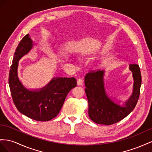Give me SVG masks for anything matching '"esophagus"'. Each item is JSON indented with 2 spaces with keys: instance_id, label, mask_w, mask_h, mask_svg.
Returning a JSON list of instances; mask_svg holds the SVG:
<instances>
[{
  "instance_id": "esophagus-1",
  "label": "esophagus",
  "mask_w": 152,
  "mask_h": 152,
  "mask_svg": "<svg viewBox=\"0 0 152 152\" xmlns=\"http://www.w3.org/2000/svg\"><path fill=\"white\" fill-rule=\"evenodd\" d=\"M83 81L82 79L79 78L77 80V85H83Z\"/></svg>"
}]
</instances>
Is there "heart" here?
Segmentation results:
<instances>
[{"label": "heart", "mask_w": 152, "mask_h": 152, "mask_svg": "<svg viewBox=\"0 0 152 152\" xmlns=\"http://www.w3.org/2000/svg\"><path fill=\"white\" fill-rule=\"evenodd\" d=\"M91 52H92V53H96L97 50H93V51H92Z\"/></svg>", "instance_id": "1"}]
</instances>
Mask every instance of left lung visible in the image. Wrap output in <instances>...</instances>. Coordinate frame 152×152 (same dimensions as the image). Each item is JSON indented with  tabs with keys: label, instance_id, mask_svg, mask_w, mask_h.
<instances>
[{
	"label": "left lung",
	"instance_id": "left-lung-1",
	"mask_svg": "<svg viewBox=\"0 0 152 152\" xmlns=\"http://www.w3.org/2000/svg\"><path fill=\"white\" fill-rule=\"evenodd\" d=\"M129 70L134 80L132 94L120 104L107 94L104 86L105 71L88 73L85 77V90L88 102V116L98 124L110 125L120 122L133 111L137 102L141 85L140 69L137 64H130Z\"/></svg>",
	"mask_w": 152,
	"mask_h": 152
}]
</instances>
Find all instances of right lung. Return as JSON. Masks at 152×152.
<instances>
[{
    "label": "right lung",
    "instance_id": "obj_1",
    "mask_svg": "<svg viewBox=\"0 0 152 152\" xmlns=\"http://www.w3.org/2000/svg\"><path fill=\"white\" fill-rule=\"evenodd\" d=\"M34 42L27 34L23 37L15 52L9 76L11 96L18 110L28 118L45 122L57 116L67 95L76 86L75 77H55L44 87L28 89L18 77L19 60L29 53Z\"/></svg>",
    "mask_w": 152,
    "mask_h": 152
}]
</instances>
